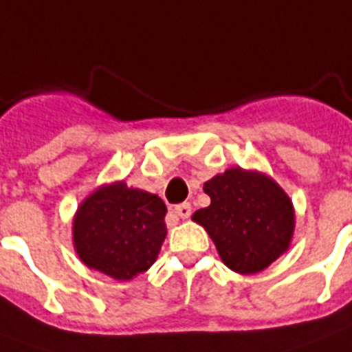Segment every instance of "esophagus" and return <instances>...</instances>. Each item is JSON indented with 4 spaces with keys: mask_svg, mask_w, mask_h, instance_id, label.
<instances>
[{
    "mask_svg": "<svg viewBox=\"0 0 352 352\" xmlns=\"http://www.w3.org/2000/svg\"><path fill=\"white\" fill-rule=\"evenodd\" d=\"M174 212L179 216V218H184V220H187V218H190V214H192V207H190V204H182V205H176L174 207Z\"/></svg>",
    "mask_w": 352,
    "mask_h": 352,
    "instance_id": "esophagus-1",
    "label": "esophagus"
}]
</instances>
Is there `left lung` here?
Instances as JSON below:
<instances>
[{"label":"left lung","instance_id":"8db88e82","mask_svg":"<svg viewBox=\"0 0 352 352\" xmlns=\"http://www.w3.org/2000/svg\"><path fill=\"white\" fill-rule=\"evenodd\" d=\"M210 205L192 220L214 241L230 271L254 274L291 245L294 207L287 192L267 174L232 167L205 182Z\"/></svg>","mask_w":352,"mask_h":352}]
</instances>
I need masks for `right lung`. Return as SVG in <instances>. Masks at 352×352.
Instances as JSON below:
<instances>
[{"label":"right lung","instance_id":"obj_1","mask_svg":"<svg viewBox=\"0 0 352 352\" xmlns=\"http://www.w3.org/2000/svg\"><path fill=\"white\" fill-rule=\"evenodd\" d=\"M167 207L125 182L101 185L76 210L74 249L89 269L114 280H132L153 265L167 236Z\"/></svg>","mask_w":352,"mask_h":352}]
</instances>
